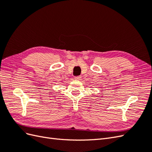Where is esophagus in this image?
I'll use <instances>...</instances> for the list:
<instances>
[{"mask_svg": "<svg viewBox=\"0 0 152 152\" xmlns=\"http://www.w3.org/2000/svg\"><path fill=\"white\" fill-rule=\"evenodd\" d=\"M80 79H81V76L75 77V79H76V80H80Z\"/></svg>", "mask_w": 152, "mask_h": 152, "instance_id": "obj_1", "label": "esophagus"}]
</instances>
